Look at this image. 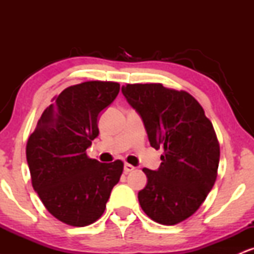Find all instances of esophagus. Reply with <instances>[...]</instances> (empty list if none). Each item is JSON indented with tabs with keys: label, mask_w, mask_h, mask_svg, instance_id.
I'll list each match as a JSON object with an SVG mask.
<instances>
[{
	"label": "esophagus",
	"mask_w": 254,
	"mask_h": 254,
	"mask_svg": "<svg viewBox=\"0 0 254 254\" xmlns=\"http://www.w3.org/2000/svg\"><path fill=\"white\" fill-rule=\"evenodd\" d=\"M133 170H135V167H133L132 165H130V164H125L124 165V172H125V173H129V172L133 171Z\"/></svg>",
	"instance_id": "1"
}]
</instances>
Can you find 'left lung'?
Listing matches in <instances>:
<instances>
[{
	"label": "left lung",
	"mask_w": 254,
	"mask_h": 254,
	"mask_svg": "<svg viewBox=\"0 0 254 254\" xmlns=\"http://www.w3.org/2000/svg\"><path fill=\"white\" fill-rule=\"evenodd\" d=\"M147 130L150 145L164 148L157 171L143 168L147 186L141 208L160 224L173 226L196 212L214 186L220 144L211 122L190 93L162 83H127L122 88Z\"/></svg>",
	"instance_id": "left-lung-1"
}]
</instances>
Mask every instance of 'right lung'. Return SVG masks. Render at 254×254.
Returning <instances> with one entry per match:
<instances>
[{
	"mask_svg": "<svg viewBox=\"0 0 254 254\" xmlns=\"http://www.w3.org/2000/svg\"><path fill=\"white\" fill-rule=\"evenodd\" d=\"M119 89L112 81L68 87L54 98L28 137L32 186L46 210L68 226L84 227L99 220L123 173L121 160L101 164L86 153L99 135V113Z\"/></svg>",
	"mask_w": 254,
	"mask_h": 254,
	"instance_id": "obj_1",
	"label": "right lung"
}]
</instances>
